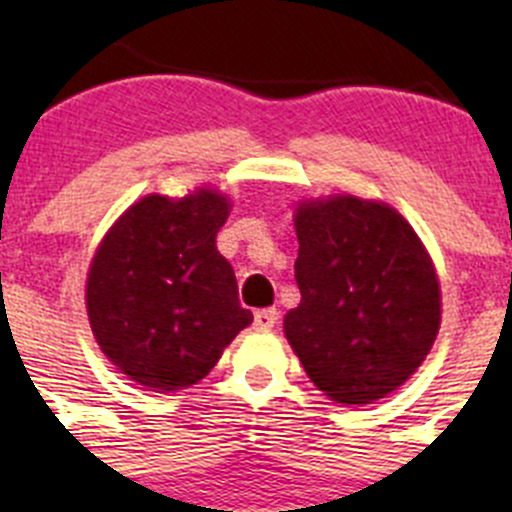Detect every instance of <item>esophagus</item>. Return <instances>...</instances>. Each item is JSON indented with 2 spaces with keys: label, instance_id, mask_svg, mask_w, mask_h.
I'll use <instances>...</instances> for the list:
<instances>
[{
  "label": "esophagus",
  "instance_id": "obj_1",
  "mask_svg": "<svg viewBox=\"0 0 512 512\" xmlns=\"http://www.w3.org/2000/svg\"><path fill=\"white\" fill-rule=\"evenodd\" d=\"M275 324H277V309H257L255 329H260V332H270Z\"/></svg>",
  "mask_w": 512,
  "mask_h": 512
}]
</instances>
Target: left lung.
I'll return each mask as SVG.
<instances>
[{
    "label": "left lung",
    "instance_id": "8db88e82",
    "mask_svg": "<svg viewBox=\"0 0 512 512\" xmlns=\"http://www.w3.org/2000/svg\"><path fill=\"white\" fill-rule=\"evenodd\" d=\"M302 302L285 334L309 379L339 404L399 389L441 324L436 270L411 225L384 203L339 195L297 208Z\"/></svg>",
    "mask_w": 512,
    "mask_h": 512
}]
</instances>
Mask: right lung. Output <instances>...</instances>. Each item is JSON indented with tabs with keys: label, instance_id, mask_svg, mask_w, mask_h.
Segmentation results:
<instances>
[{
	"label": "right lung",
	"instance_id": "add662e5",
	"mask_svg": "<svg viewBox=\"0 0 512 512\" xmlns=\"http://www.w3.org/2000/svg\"><path fill=\"white\" fill-rule=\"evenodd\" d=\"M230 203L215 190L148 195L108 230L91 262L86 309L101 352L153 391L195 384L252 322L215 247Z\"/></svg>",
	"mask_w": 512,
	"mask_h": 512
}]
</instances>
